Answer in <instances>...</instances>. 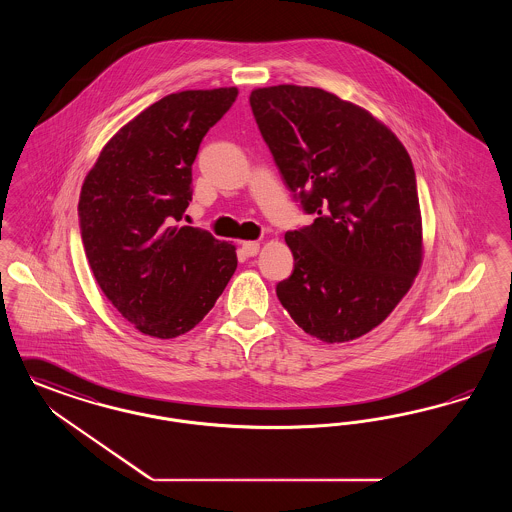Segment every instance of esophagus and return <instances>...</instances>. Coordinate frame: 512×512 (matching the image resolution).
Returning <instances> with one entry per match:
<instances>
[{"label":"esophagus","instance_id":"34e87169","mask_svg":"<svg viewBox=\"0 0 512 512\" xmlns=\"http://www.w3.org/2000/svg\"><path fill=\"white\" fill-rule=\"evenodd\" d=\"M242 253H244L246 257H255V255L259 253V244H257V242H244V244H242Z\"/></svg>","mask_w":512,"mask_h":512}]
</instances>
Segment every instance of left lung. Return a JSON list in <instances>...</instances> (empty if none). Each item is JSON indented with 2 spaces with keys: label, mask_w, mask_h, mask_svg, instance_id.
Listing matches in <instances>:
<instances>
[{
  "label": "left lung",
  "mask_w": 512,
  "mask_h": 512,
  "mask_svg": "<svg viewBox=\"0 0 512 512\" xmlns=\"http://www.w3.org/2000/svg\"><path fill=\"white\" fill-rule=\"evenodd\" d=\"M249 104L293 200L316 215L286 232L295 265L276 295L324 343L362 337L400 303L421 265L409 154L364 108L318 87H263Z\"/></svg>",
  "instance_id": "left-lung-1"
}]
</instances>
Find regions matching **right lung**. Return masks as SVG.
I'll return each mask as SVG.
<instances>
[{
    "label": "right lung",
    "mask_w": 512,
    "mask_h": 512,
    "mask_svg": "<svg viewBox=\"0 0 512 512\" xmlns=\"http://www.w3.org/2000/svg\"><path fill=\"white\" fill-rule=\"evenodd\" d=\"M236 97V87L167 95L123 125L85 177V257L108 301L144 335L173 339L200 324L238 266L236 247L177 226L200 143Z\"/></svg>",
    "instance_id": "1"
}]
</instances>
